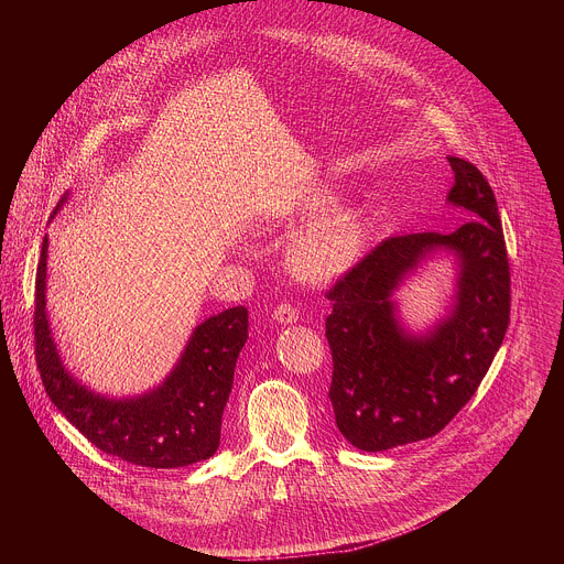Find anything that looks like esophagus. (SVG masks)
Wrapping results in <instances>:
<instances>
[{
	"label": "esophagus",
	"instance_id": "34e87169",
	"mask_svg": "<svg viewBox=\"0 0 564 564\" xmlns=\"http://www.w3.org/2000/svg\"><path fill=\"white\" fill-rule=\"evenodd\" d=\"M272 318L276 321V324H281V326H292V324H296V321H299V312L290 303H281L279 307H274Z\"/></svg>",
	"mask_w": 564,
	"mask_h": 564
}]
</instances>
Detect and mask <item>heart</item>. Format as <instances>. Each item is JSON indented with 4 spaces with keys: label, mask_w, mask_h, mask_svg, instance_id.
Wrapping results in <instances>:
<instances>
[{
    "label": "heart",
    "mask_w": 564,
    "mask_h": 564,
    "mask_svg": "<svg viewBox=\"0 0 564 564\" xmlns=\"http://www.w3.org/2000/svg\"><path fill=\"white\" fill-rule=\"evenodd\" d=\"M328 194H310L301 209L312 214L288 240V270L305 283H333L346 276L364 257L370 220L366 209L355 200H339L324 209Z\"/></svg>",
    "instance_id": "heart-1"
}]
</instances>
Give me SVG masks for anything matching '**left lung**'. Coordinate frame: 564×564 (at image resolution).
<instances>
[{
	"label": "left lung",
	"instance_id": "1",
	"mask_svg": "<svg viewBox=\"0 0 564 564\" xmlns=\"http://www.w3.org/2000/svg\"><path fill=\"white\" fill-rule=\"evenodd\" d=\"M446 194L466 220L451 234L394 236L330 292V401L341 435L366 453L437 435L475 394L502 346L511 279L494 189L481 172L448 155ZM446 258L454 292L431 325L411 327L395 292L429 262Z\"/></svg>",
	"mask_w": 564,
	"mask_h": 564
}]
</instances>
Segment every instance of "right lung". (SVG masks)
<instances>
[{
    "mask_svg": "<svg viewBox=\"0 0 564 564\" xmlns=\"http://www.w3.org/2000/svg\"><path fill=\"white\" fill-rule=\"evenodd\" d=\"M55 207L53 216L66 203ZM48 236L35 276V359L48 399L102 453L147 468L209 459L220 444L223 409L238 352L248 341V307L223 310L198 324L178 361L158 386L127 397L91 390L64 366L46 310Z\"/></svg>",
    "mask_w": 564,
    "mask_h": 564,
    "instance_id": "right-lung-1",
    "label": "right lung"
}]
</instances>
